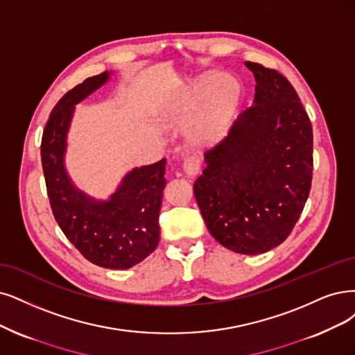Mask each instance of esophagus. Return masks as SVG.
<instances>
[{
    "instance_id": "esophagus-1",
    "label": "esophagus",
    "mask_w": 355,
    "mask_h": 355,
    "mask_svg": "<svg viewBox=\"0 0 355 355\" xmlns=\"http://www.w3.org/2000/svg\"><path fill=\"white\" fill-rule=\"evenodd\" d=\"M182 169H184V173H186L187 177L193 178V177L199 174L200 161L196 156H189V157H186L184 162H182Z\"/></svg>"
}]
</instances>
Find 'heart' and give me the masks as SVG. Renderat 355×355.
Listing matches in <instances>:
<instances>
[{
	"label": "heart",
	"mask_w": 355,
	"mask_h": 355,
	"mask_svg": "<svg viewBox=\"0 0 355 355\" xmlns=\"http://www.w3.org/2000/svg\"><path fill=\"white\" fill-rule=\"evenodd\" d=\"M216 78L215 73L202 76L193 86L190 96L174 112L178 123L189 124L205 103L189 133L190 141L198 148L212 146L224 139L241 99V85L237 78L222 76L216 81Z\"/></svg>",
	"instance_id": "1"
}]
</instances>
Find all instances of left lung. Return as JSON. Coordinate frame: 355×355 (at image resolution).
<instances>
[{"label":"left lung","mask_w":355,"mask_h":355,"mask_svg":"<svg viewBox=\"0 0 355 355\" xmlns=\"http://www.w3.org/2000/svg\"><path fill=\"white\" fill-rule=\"evenodd\" d=\"M254 101L230 135L205 153L194 182L205 224L228 250L260 254L284 243L307 202L313 128L297 92L278 71L245 62Z\"/></svg>","instance_id":"left-lung-1"}]
</instances>
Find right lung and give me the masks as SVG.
Masks as SVG:
<instances>
[{"label": "right lung", "instance_id": "obj_1", "mask_svg": "<svg viewBox=\"0 0 355 355\" xmlns=\"http://www.w3.org/2000/svg\"><path fill=\"white\" fill-rule=\"evenodd\" d=\"M110 71L67 92L45 125L41 157L48 198L60 228L85 259L105 269H128L159 243V211L166 159L133 168L107 200L77 189L65 169L67 136L76 105L110 80Z\"/></svg>", "mask_w": 355, "mask_h": 355}]
</instances>
